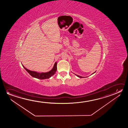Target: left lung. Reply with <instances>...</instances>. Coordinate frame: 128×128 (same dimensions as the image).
Segmentation results:
<instances>
[{
  "label": "left lung",
  "mask_w": 128,
  "mask_h": 128,
  "mask_svg": "<svg viewBox=\"0 0 128 128\" xmlns=\"http://www.w3.org/2000/svg\"><path fill=\"white\" fill-rule=\"evenodd\" d=\"M95 72H94V73H92V74H94V73H95ZM76 75V76H78V77H79V78H83L84 77H83V76H80L79 75H76V74H75Z\"/></svg>",
  "instance_id": "obj_1"
}]
</instances>
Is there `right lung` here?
<instances>
[{"label": "right lung", "instance_id": "right-lung-1", "mask_svg": "<svg viewBox=\"0 0 128 128\" xmlns=\"http://www.w3.org/2000/svg\"><path fill=\"white\" fill-rule=\"evenodd\" d=\"M22 65L23 67L24 68V69L28 72L31 76H32L33 77L40 80L46 79H48L49 78H50L51 76H52L53 75H54V74L56 73V70H57V62H56L55 63L52 69L50 71H49L48 72H46L40 73V72H38L36 71H30V70H29L28 69L26 68L22 64Z\"/></svg>", "mask_w": 128, "mask_h": 128}]
</instances>
